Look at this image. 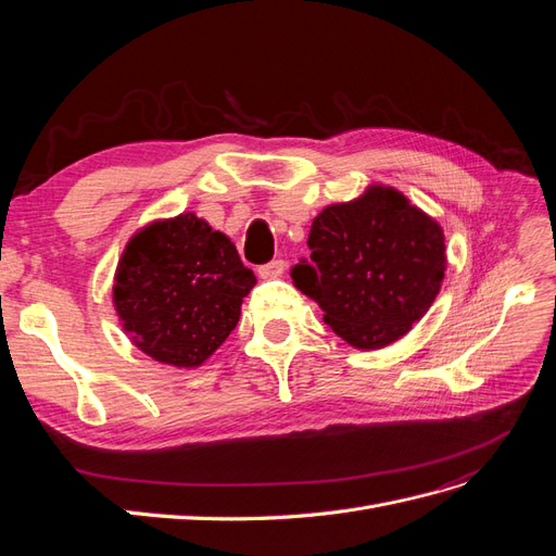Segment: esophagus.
<instances>
[{
	"mask_svg": "<svg viewBox=\"0 0 556 556\" xmlns=\"http://www.w3.org/2000/svg\"><path fill=\"white\" fill-rule=\"evenodd\" d=\"M282 271H285V262H282V260H274V262H268V264L260 266L257 274H260V278H264V280H274V278H280Z\"/></svg>",
	"mask_w": 556,
	"mask_h": 556,
	"instance_id": "34e87169",
	"label": "esophagus"
}]
</instances>
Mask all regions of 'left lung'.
<instances>
[{"label":"left lung","instance_id":"left-lung-1","mask_svg":"<svg viewBox=\"0 0 556 556\" xmlns=\"http://www.w3.org/2000/svg\"><path fill=\"white\" fill-rule=\"evenodd\" d=\"M311 262L292 268L296 288L352 348L378 350L406 336L445 276L441 225L387 185H368L319 213L308 233Z\"/></svg>","mask_w":556,"mask_h":556}]
</instances>
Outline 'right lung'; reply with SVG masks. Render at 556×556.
Listing matches in <instances>:
<instances>
[{
	"instance_id": "add662e5",
	"label": "right lung",
	"mask_w": 556,
	"mask_h": 556,
	"mask_svg": "<svg viewBox=\"0 0 556 556\" xmlns=\"http://www.w3.org/2000/svg\"><path fill=\"white\" fill-rule=\"evenodd\" d=\"M223 231L180 213L139 229L113 278V306L131 343L155 362L197 368L237 327L255 288Z\"/></svg>"
}]
</instances>
